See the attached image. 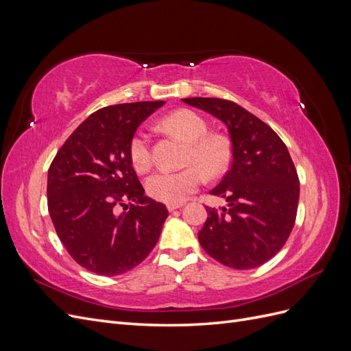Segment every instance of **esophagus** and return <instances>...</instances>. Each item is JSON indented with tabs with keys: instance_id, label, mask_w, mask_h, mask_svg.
Returning a JSON list of instances; mask_svg holds the SVG:
<instances>
[{
	"instance_id": "esophagus-1",
	"label": "esophagus",
	"mask_w": 351,
	"mask_h": 351,
	"mask_svg": "<svg viewBox=\"0 0 351 351\" xmlns=\"http://www.w3.org/2000/svg\"><path fill=\"white\" fill-rule=\"evenodd\" d=\"M180 208H183V204H168V205H167V209H168L169 212H173V210L180 209Z\"/></svg>"
}]
</instances>
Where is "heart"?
Listing matches in <instances>:
<instances>
[{"label":"heart","instance_id":"obj_1","mask_svg":"<svg viewBox=\"0 0 351 351\" xmlns=\"http://www.w3.org/2000/svg\"><path fill=\"white\" fill-rule=\"evenodd\" d=\"M162 125L183 136L190 143L186 162L193 164L178 171H156L146 180V192L165 204H182L204 184L205 169L209 176H219L230 164V146L222 136L208 134L209 127L202 115L190 110H180L165 117ZM130 159L136 171H146L152 165L149 136L137 132L130 142Z\"/></svg>","mask_w":351,"mask_h":351}]
</instances>
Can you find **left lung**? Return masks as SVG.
<instances>
[{
	"instance_id": "obj_1",
	"label": "left lung",
	"mask_w": 351,
	"mask_h": 351,
	"mask_svg": "<svg viewBox=\"0 0 351 351\" xmlns=\"http://www.w3.org/2000/svg\"><path fill=\"white\" fill-rule=\"evenodd\" d=\"M227 125L232 161L210 195L227 200L208 208L197 232L209 256L234 269L256 268L277 254L294 227L300 184L289 149L268 124L236 102L184 98Z\"/></svg>"
}]
</instances>
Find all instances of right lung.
<instances>
[{"label": "right lung", "mask_w": 351, "mask_h": 351, "mask_svg": "<svg viewBox=\"0 0 351 351\" xmlns=\"http://www.w3.org/2000/svg\"><path fill=\"white\" fill-rule=\"evenodd\" d=\"M164 104H119L90 114L48 169L49 217L84 269L114 277L137 267L155 247L168 210L145 195L130 142L141 123Z\"/></svg>", "instance_id": "1"}]
</instances>
